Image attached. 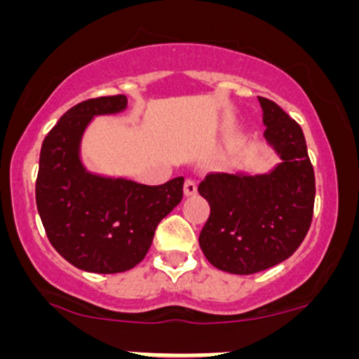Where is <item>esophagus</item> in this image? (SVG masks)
I'll list each match as a JSON object with an SVG mask.
<instances>
[{"instance_id":"obj_1","label":"esophagus","mask_w":359,"mask_h":359,"mask_svg":"<svg viewBox=\"0 0 359 359\" xmlns=\"http://www.w3.org/2000/svg\"><path fill=\"white\" fill-rule=\"evenodd\" d=\"M196 191L198 186L193 179H187L186 182H184V194H186V196H193V194H196Z\"/></svg>"}]
</instances>
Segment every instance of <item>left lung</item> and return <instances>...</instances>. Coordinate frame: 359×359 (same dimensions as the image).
<instances>
[{
	"mask_svg": "<svg viewBox=\"0 0 359 359\" xmlns=\"http://www.w3.org/2000/svg\"><path fill=\"white\" fill-rule=\"evenodd\" d=\"M267 142L281 163L269 173H208L198 191L210 205L200 247L212 266L253 274L300 247L314 210V170L302 128L276 102L259 97Z\"/></svg>",
	"mask_w": 359,
	"mask_h": 359,
	"instance_id": "left-lung-1",
	"label": "left lung"
}]
</instances>
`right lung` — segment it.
<instances>
[{"label": "right lung", "instance_id": "add662e5", "mask_svg": "<svg viewBox=\"0 0 359 359\" xmlns=\"http://www.w3.org/2000/svg\"><path fill=\"white\" fill-rule=\"evenodd\" d=\"M125 95L97 97L71 107L45 137L36 179V206L52 247L74 267L114 274L135 267L154 231L182 200L184 177L161 186L86 172L79 144L93 116L116 114Z\"/></svg>", "mask_w": 359, "mask_h": 359}]
</instances>
